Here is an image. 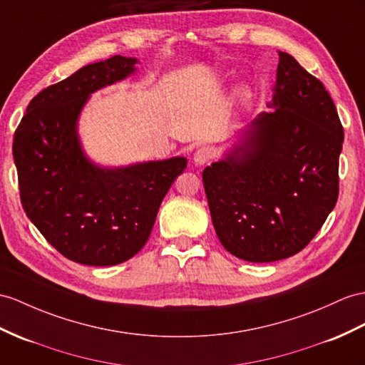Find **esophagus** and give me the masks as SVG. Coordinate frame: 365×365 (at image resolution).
Wrapping results in <instances>:
<instances>
[{
	"instance_id": "1",
	"label": "esophagus",
	"mask_w": 365,
	"mask_h": 365,
	"mask_svg": "<svg viewBox=\"0 0 365 365\" xmlns=\"http://www.w3.org/2000/svg\"><path fill=\"white\" fill-rule=\"evenodd\" d=\"M213 158V150L210 147H200L197 152L193 155V163L197 165H204L206 163H209L210 159Z\"/></svg>"
}]
</instances>
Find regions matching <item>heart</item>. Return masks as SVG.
<instances>
[{
	"label": "heart",
	"mask_w": 365,
	"mask_h": 365,
	"mask_svg": "<svg viewBox=\"0 0 365 365\" xmlns=\"http://www.w3.org/2000/svg\"><path fill=\"white\" fill-rule=\"evenodd\" d=\"M237 96H238L242 101H246L247 97H250V91H247L246 88H240V90L237 91Z\"/></svg>",
	"instance_id": "b5f03b06"
}]
</instances>
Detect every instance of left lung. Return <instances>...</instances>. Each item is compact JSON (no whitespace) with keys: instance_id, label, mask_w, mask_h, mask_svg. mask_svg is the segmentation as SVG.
I'll use <instances>...</instances> for the list:
<instances>
[{"instance_id":"8db88e82","label":"left lung","mask_w":365,"mask_h":365,"mask_svg":"<svg viewBox=\"0 0 365 365\" xmlns=\"http://www.w3.org/2000/svg\"><path fill=\"white\" fill-rule=\"evenodd\" d=\"M269 113L204 168L202 182L221 245L238 259L268 263L300 252L339 195L344 128L330 94L279 51Z\"/></svg>"}]
</instances>
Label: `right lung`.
<instances>
[{"instance_id": "1", "label": "right lung", "mask_w": 365, "mask_h": 365, "mask_svg": "<svg viewBox=\"0 0 365 365\" xmlns=\"http://www.w3.org/2000/svg\"><path fill=\"white\" fill-rule=\"evenodd\" d=\"M136 58L114 56L80 68L31 101L14 136V159L26 215L76 263L119 264L152 234L159 206L187 159L99 167L77 135L80 111L101 88L135 73Z\"/></svg>"}]
</instances>
